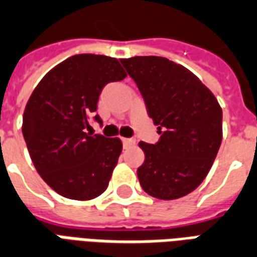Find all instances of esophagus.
Segmentation results:
<instances>
[{
    "label": "esophagus",
    "mask_w": 257,
    "mask_h": 257,
    "mask_svg": "<svg viewBox=\"0 0 257 257\" xmlns=\"http://www.w3.org/2000/svg\"><path fill=\"white\" fill-rule=\"evenodd\" d=\"M122 143L123 147H132V146L136 145V140L134 138H125V139H122Z\"/></svg>",
    "instance_id": "1"
}]
</instances>
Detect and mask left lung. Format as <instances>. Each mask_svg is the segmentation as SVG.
<instances>
[{"label":"left lung","mask_w":257,"mask_h":257,"mask_svg":"<svg viewBox=\"0 0 257 257\" xmlns=\"http://www.w3.org/2000/svg\"><path fill=\"white\" fill-rule=\"evenodd\" d=\"M121 63L138 85L147 112L161 135L140 142L145 162L140 186L158 199L187 195L206 178L221 145V107L190 70L167 58L135 56Z\"/></svg>","instance_id":"1"}]
</instances>
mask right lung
I'll return each mask as SVG.
<instances>
[{"label":"right lung","mask_w":257,"mask_h":257,"mask_svg":"<svg viewBox=\"0 0 257 257\" xmlns=\"http://www.w3.org/2000/svg\"><path fill=\"white\" fill-rule=\"evenodd\" d=\"M125 77L115 58L74 55L45 74L26 104L22 132L31 161L66 198L88 201L106 191L122 143L86 131L101 89Z\"/></svg>","instance_id":"1"}]
</instances>
